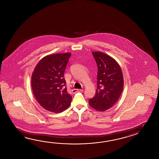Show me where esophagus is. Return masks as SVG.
Returning a JSON list of instances; mask_svg holds the SVG:
<instances>
[{
    "mask_svg": "<svg viewBox=\"0 0 159 159\" xmlns=\"http://www.w3.org/2000/svg\"><path fill=\"white\" fill-rule=\"evenodd\" d=\"M82 91H83L82 89H73L72 90V93L73 94H75V93H77V92H82Z\"/></svg>",
    "mask_w": 159,
    "mask_h": 159,
    "instance_id": "obj_1",
    "label": "esophagus"
}]
</instances>
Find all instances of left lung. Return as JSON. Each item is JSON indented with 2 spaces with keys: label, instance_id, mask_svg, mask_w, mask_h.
<instances>
[{
  "label": "left lung",
  "instance_id": "1",
  "mask_svg": "<svg viewBox=\"0 0 159 159\" xmlns=\"http://www.w3.org/2000/svg\"><path fill=\"white\" fill-rule=\"evenodd\" d=\"M98 66L97 89L89 105L99 111L111 108L122 94L124 81L122 70L114 58L100 52H92Z\"/></svg>",
  "mask_w": 159,
  "mask_h": 159
}]
</instances>
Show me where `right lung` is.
<instances>
[{
  "label": "right lung",
  "mask_w": 159,
  "mask_h": 159,
  "mask_svg": "<svg viewBox=\"0 0 159 159\" xmlns=\"http://www.w3.org/2000/svg\"><path fill=\"white\" fill-rule=\"evenodd\" d=\"M71 53L51 54L39 62L32 75L34 95L45 110L55 113L64 111L71 104L64 77Z\"/></svg>",
  "instance_id": "right-lung-1"
}]
</instances>
